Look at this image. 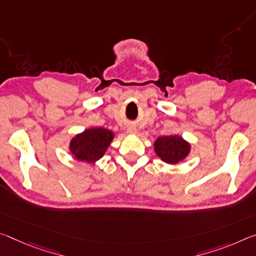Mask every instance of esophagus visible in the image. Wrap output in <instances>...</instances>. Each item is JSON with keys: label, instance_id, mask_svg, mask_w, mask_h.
Masks as SVG:
<instances>
[{"label": "esophagus", "instance_id": "34e87169", "mask_svg": "<svg viewBox=\"0 0 256 256\" xmlns=\"http://www.w3.org/2000/svg\"><path fill=\"white\" fill-rule=\"evenodd\" d=\"M128 132L131 133V134H136V126H128Z\"/></svg>", "mask_w": 256, "mask_h": 256}]
</instances>
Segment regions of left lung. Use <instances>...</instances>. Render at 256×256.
Returning a JSON list of instances; mask_svg holds the SVG:
<instances>
[{"label":"left lung","mask_w":256,"mask_h":256,"mask_svg":"<svg viewBox=\"0 0 256 256\" xmlns=\"http://www.w3.org/2000/svg\"><path fill=\"white\" fill-rule=\"evenodd\" d=\"M157 156L168 164H178L189 155L190 144L182 136H164L157 138L154 144Z\"/></svg>","instance_id":"8db88e82"}]
</instances>
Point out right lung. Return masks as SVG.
I'll return each mask as SVG.
<instances>
[{
  "label": "right lung",
  "instance_id": "1",
  "mask_svg": "<svg viewBox=\"0 0 256 256\" xmlns=\"http://www.w3.org/2000/svg\"><path fill=\"white\" fill-rule=\"evenodd\" d=\"M110 130L91 128L84 130L70 140V150L76 160L88 163H96L104 155L114 139Z\"/></svg>",
  "mask_w": 256,
  "mask_h": 256
}]
</instances>
